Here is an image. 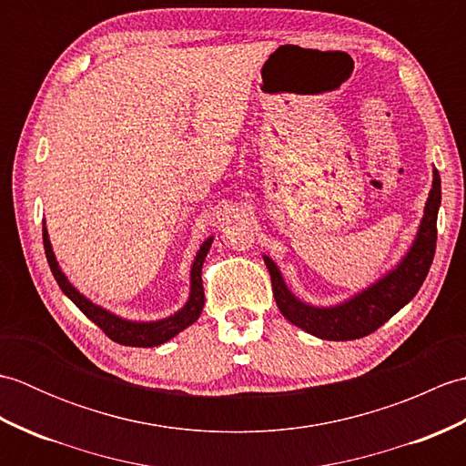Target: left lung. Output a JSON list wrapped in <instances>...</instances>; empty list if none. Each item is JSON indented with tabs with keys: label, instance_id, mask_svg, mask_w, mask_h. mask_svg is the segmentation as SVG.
<instances>
[{
	"label": "left lung",
	"instance_id": "left-lung-1",
	"mask_svg": "<svg viewBox=\"0 0 466 466\" xmlns=\"http://www.w3.org/2000/svg\"><path fill=\"white\" fill-rule=\"evenodd\" d=\"M441 208V176L432 170V187L429 192L424 216L409 252L402 260L372 282L369 289L356 292L349 300L334 306H314L300 300L286 286L279 266L264 256L272 279L274 300L282 316L304 332L322 340H354L369 336L392 319L404 304H409L427 279L437 248V216Z\"/></svg>",
	"mask_w": 466,
	"mask_h": 466
}]
</instances>
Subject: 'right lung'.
I'll list each match as a JSON object with an SVG mask.
<instances>
[{
  "instance_id": "obj_1",
  "label": "right lung",
  "mask_w": 466,
  "mask_h": 466,
  "mask_svg": "<svg viewBox=\"0 0 466 466\" xmlns=\"http://www.w3.org/2000/svg\"><path fill=\"white\" fill-rule=\"evenodd\" d=\"M214 236L204 240V244L198 250L196 258L192 262V270H190V296H187L186 304L180 310L166 316V319L160 320H152V322H140V320H127L122 319L110 310L102 309L100 304H94L90 299H86L80 290L67 280V276L59 268V264L56 260V254L52 250V242H49L47 236V228L44 222V248H46V258L49 268H52V274L56 282L59 284V289L72 300L77 309H80L87 319H90L94 324L100 326V329L106 332L107 339H112L117 344L124 346H142V349H150V346H160L174 339L176 334H180L187 326L194 324L198 320V316L202 314L204 309V286H202V264L208 250H210Z\"/></svg>"
}]
</instances>
